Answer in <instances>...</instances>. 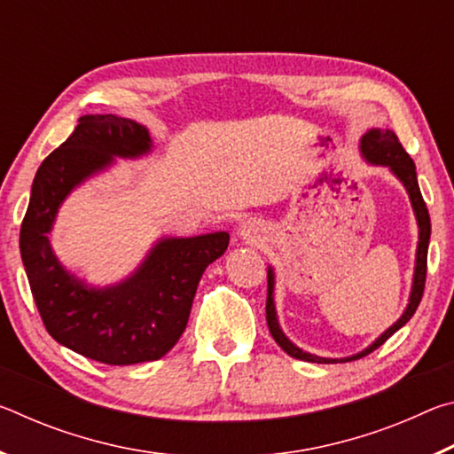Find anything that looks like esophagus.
I'll return each instance as SVG.
<instances>
[{
	"label": "esophagus",
	"mask_w": 454,
	"mask_h": 454,
	"mask_svg": "<svg viewBox=\"0 0 454 454\" xmlns=\"http://www.w3.org/2000/svg\"><path fill=\"white\" fill-rule=\"evenodd\" d=\"M264 232H266V228L260 224L258 220H246V222H242L240 228H238V238L248 244H258V242H262Z\"/></svg>",
	"instance_id": "34e87169"
}]
</instances>
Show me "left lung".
Listing matches in <instances>:
<instances>
[{"mask_svg":"<svg viewBox=\"0 0 454 454\" xmlns=\"http://www.w3.org/2000/svg\"><path fill=\"white\" fill-rule=\"evenodd\" d=\"M360 153L366 160L368 164L374 166H384L393 172L398 180L403 182V186L406 188V194L411 198L414 216H417V224H419V246H417V262H414V276H412V288H411V296H409V304L403 312V317L398 318L393 326L384 330V333L376 338V340L371 344V347L364 348L358 355H352L347 358H325V356H317L310 355V352H304L302 348H298L296 344H292L286 334L282 333V328L278 325V317H276V306H274V270L272 266H268V296H266V322L268 328H270V334L278 347L290 355L292 358L298 360H306V363H318V364H330V363H348V360H358L366 355H371L372 350H376L393 336L398 328H403L406 322L412 318V314L417 312L422 292H425V280H427V254H428V240H430V216L427 210L425 200H422L420 188H419V180H417V168H414V162L411 160L409 153L404 152L403 144L398 142L396 134L393 129H368V132L360 137Z\"/></svg>","mask_w":454,"mask_h":454,"instance_id":"left-lung-1","label":"left lung"}]
</instances>
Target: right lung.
<instances>
[{
  "instance_id": "add662e5",
  "label": "right lung",
  "mask_w": 454,
  "mask_h": 454,
  "mask_svg": "<svg viewBox=\"0 0 454 454\" xmlns=\"http://www.w3.org/2000/svg\"><path fill=\"white\" fill-rule=\"evenodd\" d=\"M150 150L148 129L134 120L82 116L74 134L37 168L21 222L20 252L45 330L104 364L150 363L172 350L186 330L200 278L230 242L228 232L160 238L132 276L106 288L88 286L61 266L48 236L61 202L114 158H140Z\"/></svg>"
}]
</instances>
